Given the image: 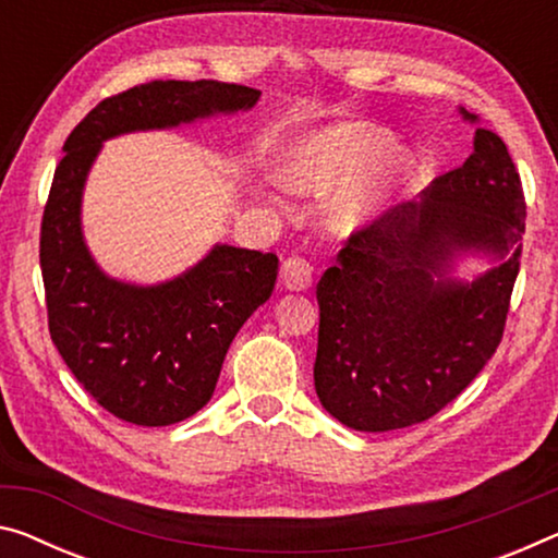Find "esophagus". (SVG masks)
I'll list each match as a JSON object with an SVG mask.
<instances>
[{
  "label": "esophagus",
  "instance_id": "obj_1",
  "mask_svg": "<svg viewBox=\"0 0 558 558\" xmlns=\"http://www.w3.org/2000/svg\"><path fill=\"white\" fill-rule=\"evenodd\" d=\"M281 281L291 291H304L312 287L314 281V264L306 262L304 256H289V259L281 264Z\"/></svg>",
  "mask_w": 558,
  "mask_h": 558
}]
</instances>
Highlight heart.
Segmentation results:
<instances>
[{
  "label": "heart",
  "instance_id": "1",
  "mask_svg": "<svg viewBox=\"0 0 558 558\" xmlns=\"http://www.w3.org/2000/svg\"><path fill=\"white\" fill-rule=\"evenodd\" d=\"M391 136L374 124L349 122L308 134L289 161V184L302 194L324 196L350 184L333 204V221L356 229L387 209L407 182L411 159L389 151Z\"/></svg>",
  "mask_w": 558,
  "mask_h": 558
}]
</instances>
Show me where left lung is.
I'll use <instances>...</instances> for the list:
<instances>
[{
	"instance_id": "1",
	"label": "left lung",
	"mask_w": 558,
	"mask_h": 558,
	"mask_svg": "<svg viewBox=\"0 0 558 558\" xmlns=\"http://www.w3.org/2000/svg\"><path fill=\"white\" fill-rule=\"evenodd\" d=\"M524 229V190L507 144L476 126L464 165L436 177L422 199L354 231L316 284L322 407L356 432H391L457 399L504 337ZM459 253L492 255L497 267L453 280Z\"/></svg>"
}]
</instances>
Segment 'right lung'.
<instances>
[{"label": "right lung", "instance_id": "add662e5", "mask_svg": "<svg viewBox=\"0 0 558 558\" xmlns=\"http://www.w3.org/2000/svg\"><path fill=\"white\" fill-rule=\"evenodd\" d=\"M262 92L214 80L149 82L99 101L64 142L41 217L49 333L99 407L136 426H169L211 399L227 349L274 291L277 254L214 244L177 279H111L82 234L84 182L111 136L246 111Z\"/></svg>", "mask_w": 558, "mask_h": 558}]
</instances>
